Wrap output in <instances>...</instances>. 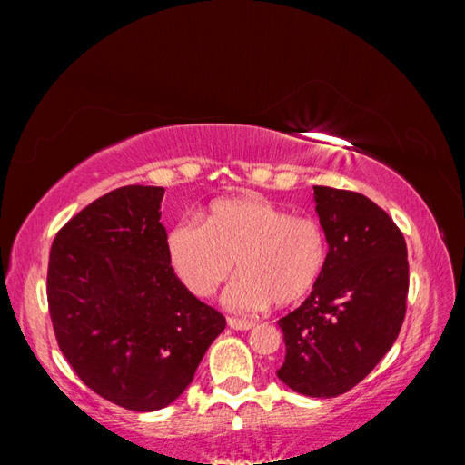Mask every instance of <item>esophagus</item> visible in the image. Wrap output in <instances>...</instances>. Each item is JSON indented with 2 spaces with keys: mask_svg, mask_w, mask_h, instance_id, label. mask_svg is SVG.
I'll return each instance as SVG.
<instances>
[{
  "mask_svg": "<svg viewBox=\"0 0 465 465\" xmlns=\"http://www.w3.org/2000/svg\"><path fill=\"white\" fill-rule=\"evenodd\" d=\"M227 322H229V326L232 330H250V328H254V322L246 320V318H232L231 316Z\"/></svg>",
  "mask_w": 465,
  "mask_h": 465,
  "instance_id": "esophagus-1",
  "label": "esophagus"
}]
</instances>
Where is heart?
<instances>
[{
  "label": "heart",
  "instance_id": "b5f03b06",
  "mask_svg": "<svg viewBox=\"0 0 465 465\" xmlns=\"http://www.w3.org/2000/svg\"><path fill=\"white\" fill-rule=\"evenodd\" d=\"M174 272L193 294L209 297L234 272L224 292L234 311H260L302 301L328 258L326 232L311 215H292L270 200H219L207 219L178 221L166 238Z\"/></svg>",
  "mask_w": 465,
  "mask_h": 465
}]
</instances>
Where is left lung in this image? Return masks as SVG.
<instances>
[{
  "mask_svg": "<svg viewBox=\"0 0 465 465\" xmlns=\"http://www.w3.org/2000/svg\"><path fill=\"white\" fill-rule=\"evenodd\" d=\"M328 258L314 291L279 320L277 376L299 393L335 398L355 388L398 340L410 291L405 238L367 195L314 186Z\"/></svg>",
  "mask_w": 465,
  "mask_h": 465,
  "instance_id": "left-lung-1",
  "label": "left lung"
}]
</instances>
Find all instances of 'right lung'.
Wrapping results in <instances>:
<instances>
[{"label": "right lung", "mask_w": 465, "mask_h": 465, "mask_svg": "<svg viewBox=\"0 0 465 465\" xmlns=\"http://www.w3.org/2000/svg\"><path fill=\"white\" fill-rule=\"evenodd\" d=\"M161 186H122L55 234L48 311L55 341L98 396L132 411L173 403L227 326L174 273Z\"/></svg>", "instance_id": "obj_1"}]
</instances>
